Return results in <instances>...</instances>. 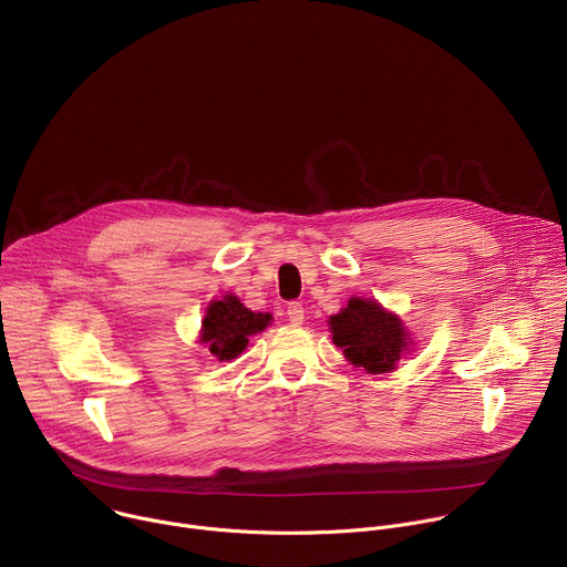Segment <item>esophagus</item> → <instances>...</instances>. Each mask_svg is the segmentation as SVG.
Segmentation results:
<instances>
[{
  "instance_id": "1",
  "label": "esophagus",
  "mask_w": 567,
  "mask_h": 567,
  "mask_svg": "<svg viewBox=\"0 0 567 567\" xmlns=\"http://www.w3.org/2000/svg\"><path fill=\"white\" fill-rule=\"evenodd\" d=\"M286 315H288V319H290L292 323H301V321H303V306H301L299 301H290V303L286 306Z\"/></svg>"
}]
</instances>
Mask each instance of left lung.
<instances>
[{
	"mask_svg": "<svg viewBox=\"0 0 567 567\" xmlns=\"http://www.w3.org/2000/svg\"><path fill=\"white\" fill-rule=\"evenodd\" d=\"M332 342L347 360L367 373H389L413 344L398 315L384 310L375 299L351 297L347 308L328 319Z\"/></svg>",
	"mask_w": 567,
	"mask_h": 567,
	"instance_id": "1",
	"label": "left lung"
}]
</instances>
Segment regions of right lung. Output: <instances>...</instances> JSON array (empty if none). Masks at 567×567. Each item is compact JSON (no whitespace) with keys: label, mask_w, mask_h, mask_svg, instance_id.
Here are the masks:
<instances>
[{"label":"right lung","mask_w":567,"mask_h":567,"mask_svg":"<svg viewBox=\"0 0 567 567\" xmlns=\"http://www.w3.org/2000/svg\"><path fill=\"white\" fill-rule=\"evenodd\" d=\"M270 321V312H252L235 295H225L207 306L198 342L218 362H230L246 351L248 337L261 332Z\"/></svg>","instance_id":"right-lung-1"}]
</instances>
